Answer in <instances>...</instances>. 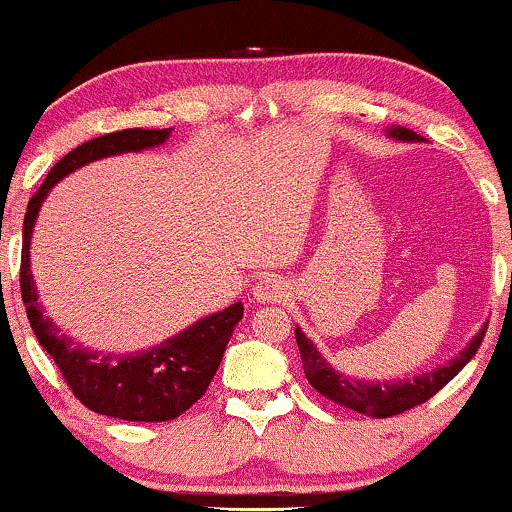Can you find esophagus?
I'll return each mask as SVG.
<instances>
[{
    "mask_svg": "<svg viewBox=\"0 0 512 512\" xmlns=\"http://www.w3.org/2000/svg\"><path fill=\"white\" fill-rule=\"evenodd\" d=\"M288 283L281 281L278 276H264L262 281L255 283L252 288V297L257 302H278V300H286L288 297Z\"/></svg>",
    "mask_w": 512,
    "mask_h": 512,
    "instance_id": "esophagus-1",
    "label": "esophagus"
}]
</instances>
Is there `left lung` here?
<instances>
[{
	"mask_svg": "<svg viewBox=\"0 0 512 512\" xmlns=\"http://www.w3.org/2000/svg\"><path fill=\"white\" fill-rule=\"evenodd\" d=\"M385 134L392 141H409V144L425 141L423 137H418L416 132H411V129L397 125L385 129ZM484 331H487V323L480 328V333L472 335V340L458 352V357L449 359L439 368H432V371L416 375L413 380L352 378V375H345L338 371V368L328 364V361L321 357V352L316 349L314 342L302 333L300 326L295 328V340L297 347H300L304 375H307L309 385H312L316 392L323 394L326 399L335 401V404L345 406V409L364 413V416L390 418L397 416V413L413 409V406L423 404V401H428L432 394L442 390V387L449 383L454 375H458V371H461L472 357H475L477 347H480V342L484 338Z\"/></svg>",
	"mask_w": 512,
	"mask_h": 512,
	"instance_id": "1",
	"label": "left lung"
}]
</instances>
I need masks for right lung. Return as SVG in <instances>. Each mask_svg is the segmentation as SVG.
Returning a JSON list of instances; mask_svg holds the SVG:
<instances>
[{"instance_id":"right-lung-1","label":"right lung","mask_w":512,"mask_h":512,"mask_svg":"<svg viewBox=\"0 0 512 512\" xmlns=\"http://www.w3.org/2000/svg\"><path fill=\"white\" fill-rule=\"evenodd\" d=\"M172 129H122L77 146L51 167L47 179L30 198L23 219L21 295L28 321L40 345L56 361L70 390L87 409L132 423H163L189 411L215 378L224 349L236 323L243 319V302L222 312L203 316L172 338L141 352L106 354L84 347L56 326L37 302L35 278L30 271V238L49 191L68 174L94 160L120 153H139L163 146Z\"/></svg>"}]
</instances>
